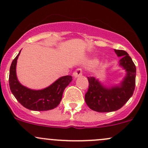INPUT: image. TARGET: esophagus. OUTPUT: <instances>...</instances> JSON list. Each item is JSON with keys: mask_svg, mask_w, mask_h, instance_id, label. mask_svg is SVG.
<instances>
[{"mask_svg": "<svg viewBox=\"0 0 148 148\" xmlns=\"http://www.w3.org/2000/svg\"><path fill=\"white\" fill-rule=\"evenodd\" d=\"M82 69L81 68H77L75 70V72H73V76L74 77H79V76H81L82 75Z\"/></svg>", "mask_w": 148, "mask_h": 148, "instance_id": "esophagus-1", "label": "esophagus"}]
</instances>
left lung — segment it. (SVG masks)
I'll list each match as a JSON object with an SVG mask.
<instances>
[{
    "label": "left lung",
    "instance_id": "1",
    "mask_svg": "<svg viewBox=\"0 0 148 148\" xmlns=\"http://www.w3.org/2000/svg\"><path fill=\"white\" fill-rule=\"evenodd\" d=\"M121 56L120 64L126 69L127 76L120 86L106 88L92 76H88L89 83L85 101L90 109L100 113L115 111L122 108L133 95L136 86V69L129 54L123 50L115 49Z\"/></svg>",
    "mask_w": 148,
    "mask_h": 148
}]
</instances>
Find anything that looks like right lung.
I'll use <instances>...</instances> for the list:
<instances>
[{"label":"right lung","mask_w":148,"mask_h":148,"mask_svg":"<svg viewBox=\"0 0 148 148\" xmlns=\"http://www.w3.org/2000/svg\"><path fill=\"white\" fill-rule=\"evenodd\" d=\"M20 52L10 66L9 85L12 93L22 106L32 111H49L57 107L62 99L64 90L72 81V76H62L48 88L40 90L25 88L18 82L16 75V60Z\"/></svg>","instance_id":"right-lung-1"}]
</instances>
